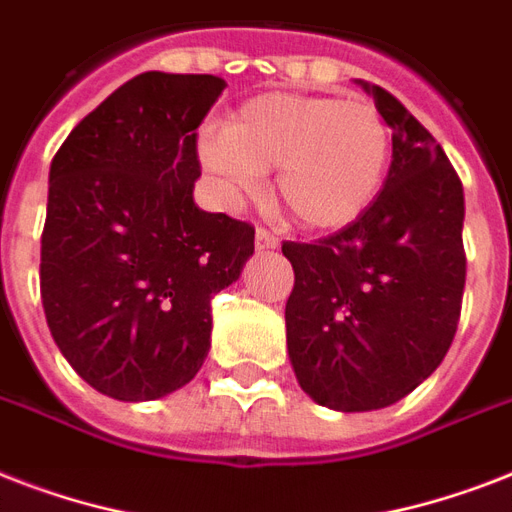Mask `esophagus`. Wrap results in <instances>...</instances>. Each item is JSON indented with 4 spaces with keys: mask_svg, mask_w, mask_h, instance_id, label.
<instances>
[{
    "mask_svg": "<svg viewBox=\"0 0 512 512\" xmlns=\"http://www.w3.org/2000/svg\"><path fill=\"white\" fill-rule=\"evenodd\" d=\"M279 247V239L273 236L271 231H265V228H257L255 231V249L257 252H271V249Z\"/></svg>",
    "mask_w": 512,
    "mask_h": 512,
    "instance_id": "34e87169",
    "label": "esophagus"
}]
</instances>
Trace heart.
<instances>
[{"instance_id":"heart-1","label":"heart","mask_w":512,"mask_h":512,"mask_svg":"<svg viewBox=\"0 0 512 512\" xmlns=\"http://www.w3.org/2000/svg\"><path fill=\"white\" fill-rule=\"evenodd\" d=\"M215 193L233 207L255 196L263 172L297 225L329 231L353 223L380 193L390 164V130L361 98L268 92L225 124H207L196 143Z\"/></svg>"}]
</instances>
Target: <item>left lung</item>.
I'll list each match as a JSON object with an SVG mask.
<instances>
[{"instance_id": "left-lung-1", "label": "left lung", "mask_w": 512, "mask_h": 512, "mask_svg": "<svg viewBox=\"0 0 512 512\" xmlns=\"http://www.w3.org/2000/svg\"><path fill=\"white\" fill-rule=\"evenodd\" d=\"M393 130L377 199L342 231L284 241L295 268L287 350L300 388L335 412L409 396L444 361L465 289V193L436 138L388 90L356 79Z\"/></svg>"}]
</instances>
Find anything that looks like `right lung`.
Listing matches in <instances>:
<instances>
[{"instance_id": "add662e5", "label": "right lung", "mask_w": 512, "mask_h": 512, "mask_svg": "<svg viewBox=\"0 0 512 512\" xmlns=\"http://www.w3.org/2000/svg\"><path fill=\"white\" fill-rule=\"evenodd\" d=\"M228 84L146 71L76 124L50 164L42 305L92 388L154 401L196 377L209 300L239 279L255 228L193 201L196 130Z\"/></svg>"}]
</instances>
